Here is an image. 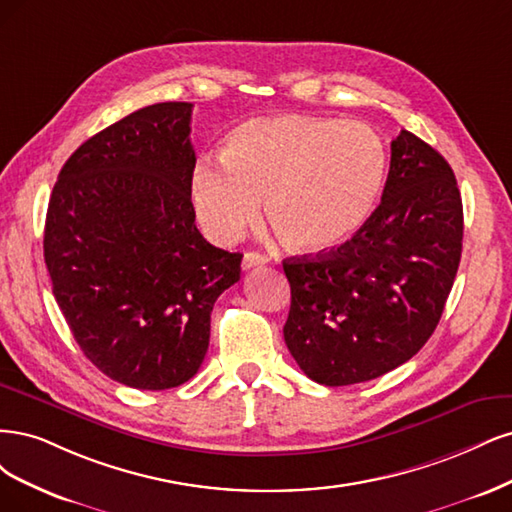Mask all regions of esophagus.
Returning a JSON list of instances; mask_svg holds the SVG:
<instances>
[{
    "mask_svg": "<svg viewBox=\"0 0 512 512\" xmlns=\"http://www.w3.org/2000/svg\"><path fill=\"white\" fill-rule=\"evenodd\" d=\"M266 263H268V257L261 255V253H244V257H242V268L244 270L266 266Z\"/></svg>",
    "mask_w": 512,
    "mask_h": 512,
    "instance_id": "esophagus-1",
    "label": "esophagus"
}]
</instances>
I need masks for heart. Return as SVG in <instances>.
<instances>
[{
  "label": "heart",
  "mask_w": 512,
  "mask_h": 512,
  "mask_svg": "<svg viewBox=\"0 0 512 512\" xmlns=\"http://www.w3.org/2000/svg\"><path fill=\"white\" fill-rule=\"evenodd\" d=\"M385 176L387 146L370 125L287 114L240 125L223 159L197 163L191 195L212 240H236L266 195L268 217L289 244L325 251L364 227Z\"/></svg>",
  "instance_id": "obj_1"
}]
</instances>
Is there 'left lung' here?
I'll return each mask as SVG.
<instances>
[{
  "label": "left lung",
  "instance_id": "obj_1",
  "mask_svg": "<svg viewBox=\"0 0 512 512\" xmlns=\"http://www.w3.org/2000/svg\"><path fill=\"white\" fill-rule=\"evenodd\" d=\"M464 208L438 151L402 129L383 197L336 251L291 257L287 349L319 385L372 381L421 351L461 259Z\"/></svg>",
  "mask_w": 512,
  "mask_h": 512
}]
</instances>
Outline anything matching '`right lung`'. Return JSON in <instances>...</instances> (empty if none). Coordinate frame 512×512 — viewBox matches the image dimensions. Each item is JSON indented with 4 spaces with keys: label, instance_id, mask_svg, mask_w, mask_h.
Here are the masks:
<instances>
[{
    "label": "right lung",
    "instance_id": "1",
    "mask_svg": "<svg viewBox=\"0 0 512 512\" xmlns=\"http://www.w3.org/2000/svg\"><path fill=\"white\" fill-rule=\"evenodd\" d=\"M189 102L140 108L80 144L48 202L44 261L72 334L112 381L161 391L200 370L240 253L195 225Z\"/></svg>",
    "mask_w": 512,
    "mask_h": 512
}]
</instances>
